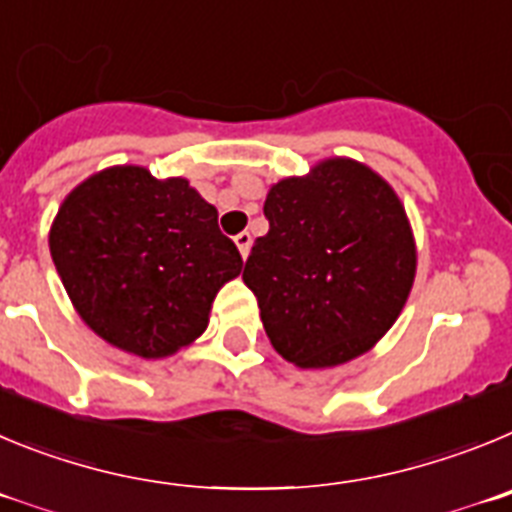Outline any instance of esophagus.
I'll return each instance as SVG.
<instances>
[{"instance_id": "1", "label": "esophagus", "mask_w": 512, "mask_h": 512, "mask_svg": "<svg viewBox=\"0 0 512 512\" xmlns=\"http://www.w3.org/2000/svg\"><path fill=\"white\" fill-rule=\"evenodd\" d=\"M234 245H237L239 255H242L247 260V255H250V247H252V234L250 232L237 234V237H234Z\"/></svg>"}]
</instances>
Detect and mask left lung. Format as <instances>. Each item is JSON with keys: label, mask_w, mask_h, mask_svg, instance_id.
Returning <instances> with one entry per match:
<instances>
[{"label": "left lung", "mask_w": 512, "mask_h": 512, "mask_svg": "<svg viewBox=\"0 0 512 512\" xmlns=\"http://www.w3.org/2000/svg\"><path fill=\"white\" fill-rule=\"evenodd\" d=\"M242 280L275 352L303 370L352 362L398 321L416 280L411 219L370 165L324 158L273 183Z\"/></svg>", "instance_id": "left-lung-1"}]
</instances>
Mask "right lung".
<instances>
[{
  "mask_svg": "<svg viewBox=\"0 0 512 512\" xmlns=\"http://www.w3.org/2000/svg\"><path fill=\"white\" fill-rule=\"evenodd\" d=\"M216 216L186 178L112 165L58 206L50 257L96 336L135 357L163 359L204 334L216 293L242 273Z\"/></svg>",
  "mask_w": 512,
  "mask_h": 512,
  "instance_id": "obj_1",
  "label": "right lung"
}]
</instances>
